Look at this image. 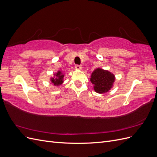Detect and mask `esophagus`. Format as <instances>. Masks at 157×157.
<instances>
[{
    "instance_id": "1",
    "label": "esophagus",
    "mask_w": 157,
    "mask_h": 157,
    "mask_svg": "<svg viewBox=\"0 0 157 157\" xmlns=\"http://www.w3.org/2000/svg\"><path fill=\"white\" fill-rule=\"evenodd\" d=\"M75 68L76 69H77V70H80V69H82V67L81 65H76L75 66Z\"/></svg>"
}]
</instances>
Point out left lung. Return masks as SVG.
I'll return each mask as SVG.
<instances>
[{
	"label": "left lung",
	"instance_id": "1",
	"mask_svg": "<svg viewBox=\"0 0 157 157\" xmlns=\"http://www.w3.org/2000/svg\"><path fill=\"white\" fill-rule=\"evenodd\" d=\"M90 81L94 84V89L96 92L105 93L112 88L115 76L108 71L97 69L92 73Z\"/></svg>",
	"mask_w": 157,
	"mask_h": 157
}]
</instances>
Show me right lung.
Returning <instances> with one entry per match:
<instances>
[{
	"mask_svg": "<svg viewBox=\"0 0 157 157\" xmlns=\"http://www.w3.org/2000/svg\"><path fill=\"white\" fill-rule=\"evenodd\" d=\"M56 78H52L51 81L53 83L55 86H59V84L63 83V78L64 77V75H62V73H61V71H58V73L56 75Z\"/></svg>",
	"mask_w": 157,
	"mask_h": 157,
	"instance_id": "add662e5",
	"label": "right lung"
}]
</instances>
